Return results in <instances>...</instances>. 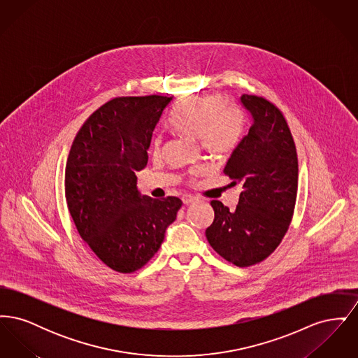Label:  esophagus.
<instances>
[{
    "mask_svg": "<svg viewBox=\"0 0 358 358\" xmlns=\"http://www.w3.org/2000/svg\"><path fill=\"white\" fill-rule=\"evenodd\" d=\"M182 201H184L185 205L194 204V203L199 201V197H196L193 194H184L182 196Z\"/></svg>",
    "mask_w": 358,
    "mask_h": 358,
    "instance_id": "1",
    "label": "esophagus"
}]
</instances>
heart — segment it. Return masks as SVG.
<instances>
[{
	"mask_svg": "<svg viewBox=\"0 0 358 358\" xmlns=\"http://www.w3.org/2000/svg\"><path fill=\"white\" fill-rule=\"evenodd\" d=\"M174 127L182 136L200 139L206 153L224 157L238 148L244 130L241 113L227 106L219 95L194 96L182 103ZM161 138L155 141V154L161 153ZM197 171H193L196 174Z\"/></svg>",
	"mask_w": 358,
	"mask_h": 358,
	"instance_id": "heart-1",
	"label": "heart"
}]
</instances>
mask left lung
<instances>
[{
  "mask_svg": "<svg viewBox=\"0 0 358 358\" xmlns=\"http://www.w3.org/2000/svg\"><path fill=\"white\" fill-rule=\"evenodd\" d=\"M252 124L228 159L224 173L240 185L238 204L229 210L212 200L215 220L205 235L227 262L250 267L273 254L292 220L298 190V157L287 120L263 96L241 95Z\"/></svg>",
  "mask_w": 358,
  "mask_h": 358,
  "instance_id": "obj_1",
  "label": "left lung"
}]
</instances>
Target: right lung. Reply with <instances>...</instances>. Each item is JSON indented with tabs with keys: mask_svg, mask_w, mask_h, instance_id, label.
Here are the masks:
<instances>
[{
	"mask_svg": "<svg viewBox=\"0 0 358 358\" xmlns=\"http://www.w3.org/2000/svg\"><path fill=\"white\" fill-rule=\"evenodd\" d=\"M171 101L114 98L88 117L69 150V213L92 252L118 273H134L157 254L182 205L173 196H141L136 187V171L148 165V149Z\"/></svg>",
	"mask_w": 358,
	"mask_h": 358,
	"instance_id": "add662e5",
	"label": "right lung"
}]
</instances>
